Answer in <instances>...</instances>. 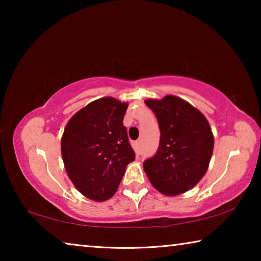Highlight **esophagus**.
Masks as SVG:
<instances>
[{
    "label": "esophagus",
    "instance_id": "esophagus-1",
    "mask_svg": "<svg viewBox=\"0 0 261 261\" xmlns=\"http://www.w3.org/2000/svg\"><path fill=\"white\" fill-rule=\"evenodd\" d=\"M134 148L137 154H140V141H135Z\"/></svg>",
    "mask_w": 261,
    "mask_h": 261
}]
</instances>
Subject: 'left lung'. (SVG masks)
Instances as JSON below:
<instances>
[{"label": "left lung", "instance_id": "obj_1", "mask_svg": "<svg viewBox=\"0 0 261 261\" xmlns=\"http://www.w3.org/2000/svg\"><path fill=\"white\" fill-rule=\"evenodd\" d=\"M158 118L160 144L144 162L149 182L168 197L196 187L208 169L214 137L207 118L188 101L175 95L145 100Z\"/></svg>", "mask_w": 261, "mask_h": 261}]
</instances>
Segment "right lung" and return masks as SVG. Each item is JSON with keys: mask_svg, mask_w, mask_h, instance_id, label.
<instances>
[{"mask_svg": "<svg viewBox=\"0 0 261 261\" xmlns=\"http://www.w3.org/2000/svg\"><path fill=\"white\" fill-rule=\"evenodd\" d=\"M126 102L112 96L92 101L73 115L61 139L65 171L83 196L105 201L117 191L136 154L123 118Z\"/></svg>", "mask_w": 261, "mask_h": 261, "instance_id": "add662e5", "label": "right lung"}]
</instances>
